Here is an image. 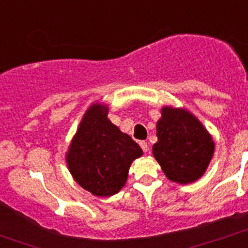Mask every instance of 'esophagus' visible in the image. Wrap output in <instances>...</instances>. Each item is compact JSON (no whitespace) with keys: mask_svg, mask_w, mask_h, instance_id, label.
<instances>
[{"mask_svg":"<svg viewBox=\"0 0 248 248\" xmlns=\"http://www.w3.org/2000/svg\"><path fill=\"white\" fill-rule=\"evenodd\" d=\"M140 146H141L142 151H143V152L148 151V143H147L146 141H141V142H140Z\"/></svg>","mask_w":248,"mask_h":248,"instance_id":"1","label":"esophagus"}]
</instances>
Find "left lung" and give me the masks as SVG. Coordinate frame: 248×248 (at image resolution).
<instances>
[{
  "mask_svg": "<svg viewBox=\"0 0 248 248\" xmlns=\"http://www.w3.org/2000/svg\"><path fill=\"white\" fill-rule=\"evenodd\" d=\"M156 136L153 155L169 180L188 185L204 175L215 142L197 117L185 108L163 107Z\"/></svg>",
  "mask_w": 248,
  "mask_h": 248,
  "instance_id": "obj_1",
  "label": "left lung"
}]
</instances>
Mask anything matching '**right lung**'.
Segmentation results:
<instances>
[{"label":"right lung","mask_w":248,"mask_h":248,"mask_svg":"<svg viewBox=\"0 0 248 248\" xmlns=\"http://www.w3.org/2000/svg\"><path fill=\"white\" fill-rule=\"evenodd\" d=\"M107 113L105 105H92L66 154L76 182L96 197L118 193L126 182L131 163L142 155L139 144L112 124Z\"/></svg>","instance_id":"add662e5"}]
</instances>
